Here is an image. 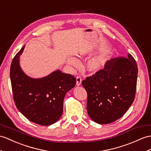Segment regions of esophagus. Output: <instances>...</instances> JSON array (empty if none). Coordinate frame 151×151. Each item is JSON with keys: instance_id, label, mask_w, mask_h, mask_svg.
Here are the masks:
<instances>
[{"instance_id": "34e87169", "label": "esophagus", "mask_w": 151, "mask_h": 151, "mask_svg": "<svg viewBox=\"0 0 151 151\" xmlns=\"http://www.w3.org/2000/svg\"><path fill=\"white\" fill-rule=\"evenodd\" d=\"M82 80H81V78L80 76H78L76 78V85L77 86H79L81 84Z\"/></svg>"}]
</instances>
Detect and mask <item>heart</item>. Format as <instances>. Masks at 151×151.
<instances>
[{"instance_id": "obj_1", "label": "heart", "mask_w": 151, "mask_h": 151, "mask_svg": "<svg viewBox=\"0 0 151 151\" xmlns=\"http://www.w3.org/2000/svg\"><path fill=\"white\" fill-rule=\"evenodd\" d=\"M108 56L107 54H101L98 56L95 57L94 58L91 59L87 64V67L88 70L91 72H95L99 71V70L103 68L106 61L108 60ZM67 63L73 67H78L79 65V61L76 58L70 56L67 59Z\"/></svg>"}]
</instances>
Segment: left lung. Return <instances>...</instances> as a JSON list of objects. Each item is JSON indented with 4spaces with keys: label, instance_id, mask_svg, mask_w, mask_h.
Wrapping results in <instances>:
<instances>
[{
    "label": "left lung",
    "instance_id": "8db88e82",
    "mask_svg": "<svg viewBox=\"0 0 151 151\" xmlns=\"http://www.w3.org/2000/svg\"><path fill=\"white\" fill-rule=\"evenodd\" d=\"M137 76V64L128 54L106 61L103 69L83 80L91 119L107 124L122 117L134 101Z\"/></svg>",
    "mask_w": 151,
    "mask_h": 151
}]
</instances>
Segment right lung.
Returning <instances> with one entry per match:
<instances>
[{"mask_svg":"<svg viewBox=\"0 0 151 151\" xmlns=\"http://www.w3.org/2000/svg\"><path fill=\"white\" fill-rule=\"evenodd\" d=\"M24 48L25 45L14 57L10 67L14 103L31 122L49 126L60 119L65 95L75 86L76 79L60 70L42 78H30L20 65V56Z\"/></svg>","mask_w":151,"mask_h":151,"instance_id":"right-lung-1","label":"right lung"}]
</instances>
